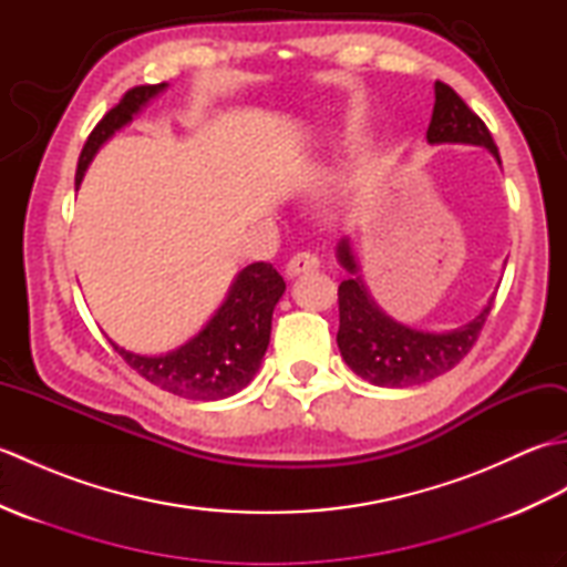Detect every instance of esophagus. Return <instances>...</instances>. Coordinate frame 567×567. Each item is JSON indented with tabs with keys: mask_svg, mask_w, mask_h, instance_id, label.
Here are the masks:
<instances>
[{
	"mask_svg": "<svg viewBox=\"0 0 567 567\" xmlns=\"http://www.w3.org/2000/svg\"><path fill=\"white\" fill-rule=\"evenodd\" d=\"M315 268H319V258L315 256V252L299 250V252H295L290 260H287L285 272H287V277H297V275L309 272V270H315Z\"/></svg>",
	"mask_w": 567,
	"mask_h": 567,
	"instance_id": "34e87169",
	"label": "esophagus"
}]
</instances>
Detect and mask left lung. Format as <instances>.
Returning <instances> with one entry per match:
<instances>
[{
  "instance_id": "obj_1",
  "label": "left lung",
  "mask_w": 567,
  "mask_h": 567,
  "mask_svg": "<svg viewBox=\"0 0 567 567\" xmlns=\"http://www.w3.org/2000/svg\"><path fill=\"white\" fill-rule=\"evenodd\" d=\"M433 92H436V102H433L426 141L483 146L495 155L497 163H502L489 128L457 97L455 90L445 82H436ZM339 262L348 277L339 285L341 323L336 341H339L348 368L378 388H412V384L429 382L455 368L475 346L489 317L492 302H495L492 297L487 307L461 329L443 333L419 331L394 321L375 305V299L365 290L363 277L358 275L348 238L339 244Z\"/></svg>"
}]
</instances>
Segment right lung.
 Segmentation results:
<instances>
[{
	"instance_id": "add662e5",
	"label": "right lung",
	"mask_w": 567,
	"mask_h": 567,
	"mask_svg": "<svg viewBox=\"0 0 567 567\" xmlns=\"http://www.w3.org/2000/svg\"><path fill=\"white\" fill-rule=\"evenodd\" d=\"M165 87V82L141 84V87L128 90L122 102L104 114L80 153L75 173L78 187L102 143L110 141L118 128H124L134 114ZM282 292V275L270 262H252L236 275L224 305L216 309L207 327L185 346L165 355H141L116 343L112 346L131 370H136L155 388L185 396V400H224V396L244 390L258 372L270 343L272 311Z\"/></svg>"
}]
</instances>
